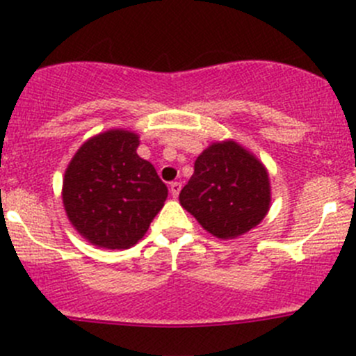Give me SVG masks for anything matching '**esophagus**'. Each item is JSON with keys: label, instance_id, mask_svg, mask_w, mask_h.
Listing matches in <instances>:
<instances>
[{"label": "esophagus", "instance_id": "34e87169", "mask_svg": "<svg viewBox=\"0 0 356 356\" xmlns=\"http://www.w3.org/2000/svg\"><path fill=\"white\" fill-rule=\"evenodd\" d=\"M179 190H181V183H179V181L170 183V193L175 197V199H177V197H178Z\"/></svg>", "mask_w": 356, "mask_h": 356}]
</instances>
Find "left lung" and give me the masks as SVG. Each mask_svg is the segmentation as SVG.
Masks as SVG:
<instances>
[{
  "instance_id": "left-lung-1",
  "label": "left lung",
  "mask_w": 356,
  "mask_h": 356,
  "mask_svg": "<svg viewBox=\"0 0 356 356\" xmlns=\"http://www.w3.org/2000/svg\"><path fill=\"white\" fill-rule=\"evenodd\" d=\"M179 204L212 236L233 240L255 228L269 212L267 168L233 138L212 142L197 157Z\"/></svg>"
}]
</instances>
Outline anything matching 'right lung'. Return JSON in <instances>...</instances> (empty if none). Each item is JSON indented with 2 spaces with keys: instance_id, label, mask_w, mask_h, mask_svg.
I'll list each match as a JSON object with an SVG mask.
<instances>
[{
  "instance_id": "right-lung-1",
  "label": "right lung",
  "mask_w": 356,
  "mask_h": 356,
  "mask_svg": "<svg viewBox=\"0 0 356 356\" xmlns=\"http://www.w3.org/2000/svg\"><path fill=\"white\" fill-rule=\"evenodd\" d=\"M138 144L135 131L111 128L83 142L65 171L68 221L99 248L134 247L168 199V186L138 156Z\"/></svg>"
}]
</instances>
